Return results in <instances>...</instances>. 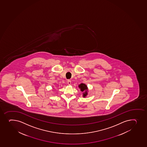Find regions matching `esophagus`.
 Instances as JSON below:
<instances>
[{
  "label": "esophagus",
  "instance_id": "1",
  "mask_svg": "<svg viewBox=\"0 0 147 147\" xmlns=\"http://www.w3.org/2000/svg\"><path fill=\"white\" fill-rule=\"evenodd\" d=\"M67 83L68 84V85H70L71 84V80H68L67 81Z\"/></svg>",
  "mask_w": 147,
  "mask_h": 147
}]
</instances>
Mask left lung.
<instances>
[{
    "label": "left lung",
    "instance_id": "8db88e82",
    "mask_svg": "<svg viewBox=\"0 0 147 147\" xmlns=\"http://www.w3.org/2000/svg\"><path fill=\"white\" fill-rule=\"evenodd\" d=\"M79 88L80 89V91L82 92L85 91V92L83 94V97H85L86 96L87 94V87L86 85H85V84L84 83H81L80 85H79Z\"/></svg>",
    "mask_w": 147,
    "mask_h": 147
}]
</instances>
